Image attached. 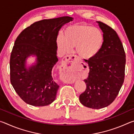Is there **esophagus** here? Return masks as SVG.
Wrapping results in <instances>:
<instances>
[{
  "label": "esophagus",
  "mask_w": 134,
  "mask_h": 134,
  "mask_svg": "<svg viewBox=\"0 0 134 134\" xmlns=\"http://www.w3.org/2000/svg\"><path fill=\"white\" fill-rule=\"evenodd\" d=\"M79 60L77 57L75 55H72V54H70V55H68L65 56V57L63 59L62 63V65L61 66L62 67V69L63 70H64V71H67V69L66 67V64H68L69 63H72L74 62L75 60ZM62 79L64 81V82L67 83H74V81L72 80H69V79H67L66 77H62Z\"/></svg>",
  "instance_id": "esophagus-1"
}]
</instances>
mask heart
I'll list each match as a JSON object with an SVG mask.
<instances>
[{"mask_svg": "<svg viewBox=\"0 0 134 134\" xmlns=\"http://www.w3.org/2000/svg\"><path fill=\"white\" fill-rule=\"evenodd\" d=\"M57 45L63 53L71 52L76 47V51L81 58L92 59L102 48L104 35L100 29L85 24H77L65 29L64 36L58 35Z\"/></svg>", "mask_w": 134, "mask_h": 134, "instance_id": "b5f03b06", "label": "heart"}]
</instances>
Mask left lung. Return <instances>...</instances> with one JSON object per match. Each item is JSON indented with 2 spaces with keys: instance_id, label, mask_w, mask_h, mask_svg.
<instances>
[{
  "instance_id": "8db88e82",
  "label": "left lung",
  "mask_w": 134,
  "mask_h": 134,
  "mask_svg": "<svg viewBox=\"0 0 134 134\" xmlns=\"http://www.w3.org/2000/svg\"><path fill=\"white\" fill-rule=\"evenodd\" d=\"M97 22L103 32L104 44L95 57L85 60L89 72L84 80L86 90L79 97L82 105L92 109L106 107L116 99L124 81L126 63L123 45L116 31Z\"/></svg>"
}]
</instances>
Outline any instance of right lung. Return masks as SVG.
Segmentation results:
<instances>
[{"label":"right lung","mask_w":134,"mask_h":134,"mask_svg":"<svg viewBox=\"0 0 134 134\" xmlns=\"http://www.w3.org/2000/svg\"><path fill=\"white\" fill-rule=\"evenodd\" d=\"M69 16L43 19L22 31L16 40L10 58V83L25 102L34 106L48 105L54 101L59 86L52 76L58 62L57 38ZM34 55L37 63L27 69L26 59Z\"/></svg>","instance_id":"1"}]
</instances>
